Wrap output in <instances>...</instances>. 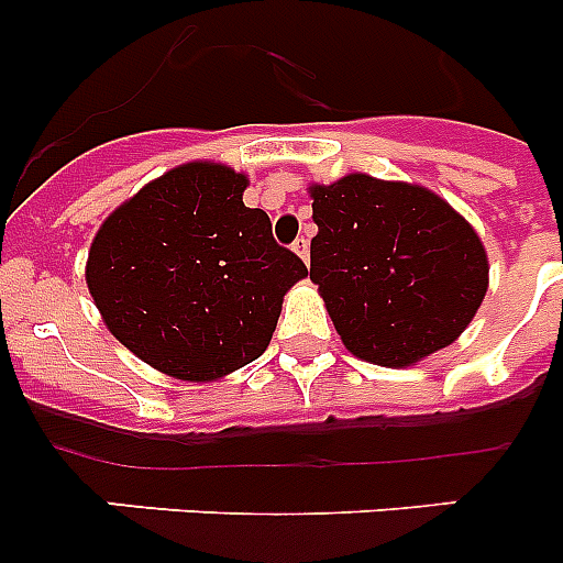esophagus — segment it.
Listing matches in <instances>:
<instances>
[{"mask_svg": "<svg viewBox=\"0 0 563 563\" xmlns=\"http://www.w3.org/2000/svg\"><path fill=\"white\" fill-rule=\"evenodd\" d=\"M292 251H296L298 256H301V258H305V262H307V258H310V239H307V236H298L296 242H292Z\"/></svg>", "mask_w": 563, "mask_h": 563, "instance_id": "34e87169", "label": "esophagus"}]
</instances>
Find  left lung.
Returning <instances> with one entry per match:
<instances>
[{
	"label": "left lung",
	"instance_id": "1",
	"mask_svg": "<svg viewBox=\"0 0 563 563\" xmlns=\"http://www.w3.org/2000/svg\"><path fill=\"white\" fill-rule=\"evenodd\" d=\"M310 197V278L352 355L411 366L462 335L487 292V253L449 202L369 174Z\"/></svg>",
	"mask_w": 563,
	"mask_h": 563
}]
</instances>
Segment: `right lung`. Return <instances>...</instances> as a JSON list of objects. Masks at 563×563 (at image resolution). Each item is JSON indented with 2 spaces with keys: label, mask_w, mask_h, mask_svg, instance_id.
<instances>
[{
  "label": "right lung",
  "mask_w": 563,
  "mask_h": 563,
  "mask_svg": "<svg viewBox=\"0 0 563 563\" xmlns=\"http://www.w3.org/2000/svg\"><path fill=\"white\" fill-rule=\"evenodd\" d=\"M245 174L186 163L143 186L92 239L87 287L109 332L154 369L217 380L271 343L305 262L247 208Z\"/></svg>",
  "instance_id": "obj_1"
}]
</instances>
